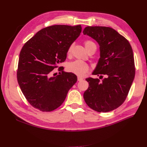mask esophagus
I'll return each instance as SVG.
<instances>
[{"label":"esophagus","instance_id":"1","mask_svg":"<svg viewBox=\"0 0 147 147\" xmlns=\"http://www.w3.org/2000/svg\"><path fill=\"white\" fill-rule=\"evenodd\" d=\"M83 78L82 77H80V76H78V77H77V80H78V81H79V82L83 80Z\"/></svg>","mask_w":147,"mask_h":147}]
</instances>
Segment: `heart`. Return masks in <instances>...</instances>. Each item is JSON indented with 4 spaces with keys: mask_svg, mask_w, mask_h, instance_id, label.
Wrapping results in <instances>:
<instances>
[{
    "mask_svg": "<svg viewBox=\"0 0 147 147\" xmlns=\"http://www.w3.org/2000/svg\"><path fill=\"white\" fill-rule=\"evenodd\" d=\"M84 44L87 50H88V49L92 46L96 45L95 43L92 40H86L84 41ZM72 48L73 45H70L67 49V55H70L71 54ZM67 70L69 72L73 73L78 75V76H84V75H86L87 73L90 72V68L89 65L86 63H84V62L77 60L69 63L67 66Z\"/></svg>",
    "mask_w": 147,
    "mask_h": 147,
    "instance_id": "heart-1",
    "label": "heart"
}]
</instances>
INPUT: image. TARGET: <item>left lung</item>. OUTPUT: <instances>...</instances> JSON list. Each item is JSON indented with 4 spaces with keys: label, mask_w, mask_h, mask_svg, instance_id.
Returning a JSON list of instances; mask_svg holds the SVG:
<instances>
[{
    "label": "left lung",
    "mask_w": 147,
    "mask_h": 147,
    "mask_svg": "<svg viewBox=\"0 0 147 147\" xmlns=\"http://www.w3.org/2000/svg\"><path fill=\"white\" fill-rule=\"evenodd\" d=\"M83 33L98 42L100 57L83 97L90 107L98 112L117 109L125 101L135 77L134 54L129 42L115 29L104 26H88Z\"/></svg>",
    "instance_id": "8db88e82"
}]
</instances>
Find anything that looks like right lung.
<instances>
[{"label": "right lung", "instance_id": "right-lung-1", "mask_svg": "<svg viewBox=\"0 0 147 147\" xmlns=\"http://www.w3.org/2000/svg\"><path fill=\"white\" fill-rule=\"evenodd\" d=\"M81 32V25L51 26L39 30L22 48L17 80L22 92L33 107L42 112L58 108L77 82L76 75L63 72V67H59L61 74L56 76L53 70L65 61L68 48Z\"/></svg>", "mask_w": 147, "mask_h": 147}]
</instances>
